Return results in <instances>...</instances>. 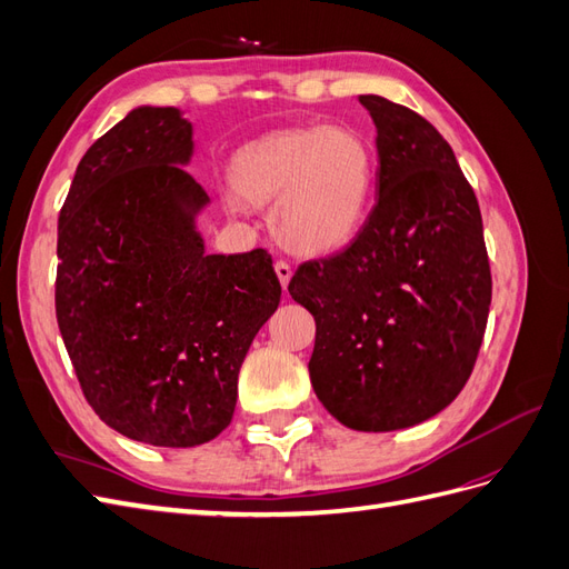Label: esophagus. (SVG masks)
Masks as SVG:
<instances>
[{
	"label": "esophagus",
	"instance_id": "obj_1",
	"mask_svg": "<svg viewBox=\"0 0 569 569\" xmlns=\"http://www.w3.org/2000/svg\"><path fill=\"white\" fill-rule=\"evenodd\" d=\"M274 272H278V278H280V282H282V287L287 289V284H289V280H291V266L287 263V261H280L274 263Z\"/></svg>",
	"mask_w": 569,
	"mask_h": 569
}]
</instances>
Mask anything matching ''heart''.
<instances>
[{"label": "heart", "mask_w": 569, "mask_h": 569, "mask_svg": "<svg viewBox=\"0 0 569 569\" xmlns=\"http://www.w3.org/2000/svg\"><path fill=\"white\" fill-rule=\"evenodd\" d=\"M377 161L351 128L280 130L247 144L232 161V184L256 203L272 201V230L306 256L349 244L375 194Z\"/></svg>", "instance_id": "1"}]
</instances>
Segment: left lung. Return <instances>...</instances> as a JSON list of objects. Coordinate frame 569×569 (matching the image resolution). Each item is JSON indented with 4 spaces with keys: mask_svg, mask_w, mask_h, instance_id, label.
<instances>
[{
    "mask_svg": "<svg viewBox=\"0 0 569 569\" xmlns=\"http://www.w3.org/2000/svg\"><path fill=\"white\" fill-rule=\"evenodd\" d=\"M377 128V201L353 242L303 261L289 295L316 318L320 403L358 432L418 425L472 375L491 306L479 203L420 113L360 97Z\"/></svg>",
    "mask_w": 569,
    "mask_h": 569,
    "instance_id": "1",
    "label": "left lung"
}]
</instances>
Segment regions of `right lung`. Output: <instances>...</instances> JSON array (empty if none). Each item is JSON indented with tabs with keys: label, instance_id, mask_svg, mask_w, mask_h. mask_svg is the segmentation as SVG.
I'll return each instance as SVG.
<instances>
[{
	"label": "right lung",
	"instance_id": "obj_1",
	"mask_svg": "<svg viewBox=\"0 0 569 569\" xmlns=\"http://www.w3.org/2000/svg\"><path fill=\"white\" fill-rule=\"evenodd\" d=\"M192 123L140 107L88 149L59 213L57 322L84 399L128 439L189 449L232 422L282 287L266 249L203 253Z\"/></svg>",
	"mask_w": 569,
	"mask_h": 569
}]
</instances>
